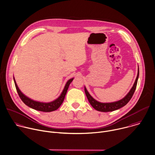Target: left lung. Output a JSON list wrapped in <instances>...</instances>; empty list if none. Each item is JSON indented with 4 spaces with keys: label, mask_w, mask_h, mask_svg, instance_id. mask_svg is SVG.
<instances>
[{
    "label": "left lung",
    "mask_w": 155,
    "mask_h": 155,
    "mask_svg": "<svg viewBox=\"0 0 155 155\" xmlns=\"http://www.w3.org/2000/svg\"><path fill=\"white\" fill-rule=\"evenodd\" d=\"M138 77H139V67H138V74H137L136 80L135 81V83H134L132 88H131V90H130L129 93L123 99H122L121 100H120L119 101H117V102H112V103H101V102H99L97 101H96L95 99H94L91 96V95L89 94V93L87 91L86 88L85 87V94L87 96V97L89 102L91 104V105L95 109H96L97 110L101 111V112L113 111V110L118 109L123 107L124 106H125L127 103L130 101V100L132 97V96H133V95L135 93V89L137 88V85Z\"/></svg>",
    "instance_id": "obj_1"
}]
</instances>
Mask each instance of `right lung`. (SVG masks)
<instances>
[{"instance_id":"right-lung-1","label":"right lung","mask_w":155,"mask_h":155,"mask_svg":"<svg viewBox=\"0 0 155 155\" xmlns=\"http://www.w3.org/2000/svg\"><path fill=\"white\" fill-rule=\"evenodd\" d=\"M73 80V78L70 79V80L68 81V82L65 84L64 89L63 91L62 92L61 96L57 99H56L55 101H53L52 102H50V103H42V102H36L33 100H31V99H29L28 97H26V96H25L20 91L19 88H18L16 82L14 78V84H15V86L17 91L18 93V94L20 98L23 101V102L25 104H26L27 106H28L29 107H30L34 109H35V110H39V111H42V112H52V111L56 110L57 109H58L59 107V106L61 105V104L62 103L64 100V98H65V94L67 93V90L68 88V87Z\"/></svg>"}]
</instances>
